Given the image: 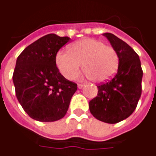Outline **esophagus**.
<instances>
[{"instance_id":"1","label":"esophagus","mask_w":156,"mask_h":156,"mask_svg":"<svg viewBox=\"0 0 156 156\" xmlns=\"http://www.w3.org/2000/svg\"><path fill=\"white\" fill-rule=\"evenodd\" d=\"M84 85H85L84 84H78V85H77V86H78V88H79V89H82V88H83Z\"/></svg>"}]
</instances>
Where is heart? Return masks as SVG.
<instances>
[{"label": "heart", "mask_w": 156, "mask_h": 156, "mask_svg": "<svg viewBox=\"0 0 156 156\" xmlns=\"http://www.w3.org/2000/svg\"><path fill=\"white\" fill-rule=\"evenodd\" d=\"M70 51L57 54L56 65L67 79H73L82 66L85 74L96 82H105L112 78L119 67V55L111 45L101 41L84 38L70 46Z\"/></svg>", "instance_id": "heart-1"}]
</instances>
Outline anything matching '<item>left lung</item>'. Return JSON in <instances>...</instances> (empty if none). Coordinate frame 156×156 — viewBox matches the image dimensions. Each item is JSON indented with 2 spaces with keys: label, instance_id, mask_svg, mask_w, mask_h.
I'll return each mask as SVG.
<instances>
[{
  "label": "left lung",
  "instance_id": "8db88e82",
  "mask_svg": "<svg viewBox=\"0 0 156 156\" xmlns=\"http://www.w3.org/2000/svg\"><path fill=\"white\" fill-rule=\"evenodd\" d=\"M119 55V67L112 80L98 85V96L89 102V111L98 120L116 124L132 115L142 94V72L139 56L112 33H104Z\"/></svg>",
  "mask_w": 156,
  "mask_h": 156
}]
</instances>
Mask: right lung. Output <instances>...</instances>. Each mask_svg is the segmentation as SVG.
<instances>
[{
  "label": "right lung",
  "instance_id": "1",
  "mask_svg": "<svg viewBox=\"0 0 156 156\" xmlns=\"http://www.w3.org/2000/svg\"><path fill=\"white\" fill-rule=\"evenodd\" d=\"M68 37L48 34L19 54L13 74L18 101L27 114L41 122H53L67 113L77 84L59 72L57 53Z\"/></svg>",
  "mask_w": 156,
  "mask_h": 156
}]
</instances>
